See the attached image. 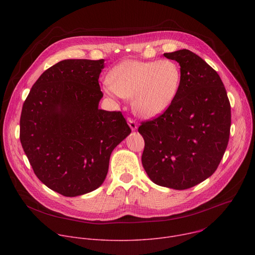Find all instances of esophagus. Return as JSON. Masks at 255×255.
Returning a JSON list of instances; mask_svg holds the SVG:
<instances>
[{
	"label": "esophagus",
	"instance_id": "obj_1",
	"mask_svg": "<svg viewBox=\"0 0 255 255\" xmlns=\"http://www.w3.org/2000/svg\"><path fill=\"white\" fill-rule=\"evenodd\" d=\"M128 124H129L131 130H136L137 129V122L134 119L128 118Z\"/></svg>",
	"mask_w": 255,
	"mask_h": 255
}]
</instances>
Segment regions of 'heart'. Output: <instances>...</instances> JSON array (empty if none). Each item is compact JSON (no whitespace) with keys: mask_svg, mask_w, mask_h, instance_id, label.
Returning a JSON list of instances; mask_svg holds the SVG:
<instances>
[{"mask_svg":"<svg viewBox=\"0 0 255 255\" xmlns=\"http://www.w3.org/2000/svg\"><path fill=\"white\" fill-rule=\"evenodd\" d=\"M180 81V66L174 60L129 59L111 70L105 91L111 96L132 99L134 112L150 119L167 110L178 93Z\"/></svg>","mask_w":255,"mask_h":255,"instance_id":"b5f03b06","label":"heart"}]
</instances>
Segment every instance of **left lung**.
I'll return each mask as SVG.
<instances>
[{
    "instance_id": "obj_1",
    "label": "left lung",
    "mask_w": 255,
    "mask_h": 255,
    "mask_svg": "<svg viewBox=\"0 0 255 255\" xmlns=\"http://www.w3.org/2000/svg\"><path fill=\"white\" fill-rule=\"evenodd\" d=\"M179 63L178 93L160 116L138 128L145 146L142 165L154 184L187 190L211 176L227 148L231 107L217 71L196 53L163 54Z\"/></svg>"
}]
</instances>
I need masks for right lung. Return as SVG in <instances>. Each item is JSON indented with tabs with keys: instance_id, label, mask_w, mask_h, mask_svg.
<instances>
[{
	"instance_id": "1",
	"label": "right lung",
	"mask_w": 255,
	"mask_h": 255,
	"mask_svg": "<svg viewBox=\"0 0 255 255\" xmlns=\"http://www.w3.org/2000/svg\"><path fill=\"white\" fill-rule=\"evenodd\" d=\"M104 59H65L36 81L20 118V141L50 190L77 197L98 189L114 148L130 133L122 113L99 109Z\"/></svg>"
}]
</instances>
